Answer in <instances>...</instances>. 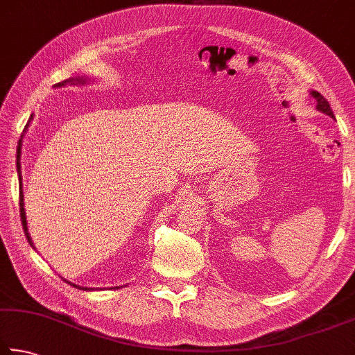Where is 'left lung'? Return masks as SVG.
Listing matches in <instances>:
<instances>
[{
	"label": "left lung",
	"instance_id": "obj_1",
	"mask_svg": "<svg viewBox=\"0 0 355 355\" xmlns=\"http://www.w3.org/2000/svg\"><path fill=\"white\" fill-rule=\"evenodd\" d=\"M311 96L312 98L317 101V110L318 112H321V113H324V114H327V116H331V118H334V113H332V108H331V105H329V102H327L323 96H321L318 92H311Z\"/></svg>",
	"mask_w": 355,
	"mask_h": 355
}]
</instances>
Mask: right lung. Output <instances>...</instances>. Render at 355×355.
<instances>
[{
    "label": "right lung",
    "mask_w": 355,
    "mask_h": 355,
    "mask_svg": "<svg viewBox=\"0 0 355 355\" xmlns=\"http://www.w3.org/2000/svg\"><path fill=\"white\" fill-rule=\"evenodd\" d=\"M89 80H93L92 77L88 76H76V77H69V79L63 80V82H59L55 83L54 88H62V87H67V85H87V83ZM34 119V114H31V118L28 121V124H26L24 130L21 133V138L20 141H18V146H17V173H18V182H20V216H21V223H23V230H24V234H26V239H28V242L31 243L32 248L34 247V242H32L31 236L28 233V220H26V211H24V196H23V178H21V164H20V159H21V146H23V138H24V133L28 132V127L31 124V121ZM68 284L74 286L76 288H80V290H87V292H92V290H98V288H93V287H82V286H77L74 284V282H69L68 279H65ZM113 288H119V287H113ZM101 290V288H99Z\"/></svg>",
    "instance_id": "1"
}]
</instances>
